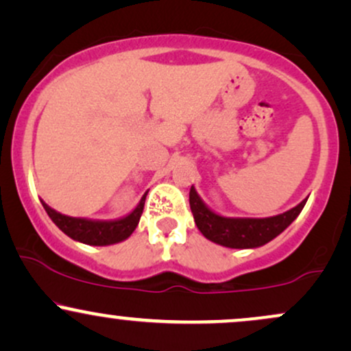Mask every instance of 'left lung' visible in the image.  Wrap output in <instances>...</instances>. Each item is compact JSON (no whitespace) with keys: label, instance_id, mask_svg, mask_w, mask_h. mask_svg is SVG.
<instances>
[{"label":"left lung","instance_id":"8db88e82","mask_svg":"<svg viewBox=\"0 0 351 351\" xmlns=\"http://www.w3.org/2000/svg\"><path fill=\"white\" fill-rule=\"evenodd\" d=\"M305 203L307 198L295 208L271 217H228L213 211L195 186L189 189V206L201 234L211 243L231 249H256L271 243L295 221Z\"/></svg>","mask_w":351,"mask_h":351}]
</instances>
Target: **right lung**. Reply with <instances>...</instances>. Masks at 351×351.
<instances>
[{
    "mask_svg": "<svg viewBox=\"0 0 351 351\" xmlns=\"http://www.w3.org/2000/svg\"><path fill=\"white\" fill-rule=\"evenodd\" d=\"M147 193L142 196V199H140V203L136 204L135 209H132L127 216L119 217V219L107 221L66 216L62 215V213L52 209L49 204H46L44 201H41V203L52 219V223H54L64 234L69 236L71 239L79 241V243L88 245H110L128 239V237L132 236V232L135 231V228L138 226L140 216H142L143 213Z\"/></svg>",
    "mask_w": 351,
    "mask_h": 351,
    "instance_id": "1",
    "label": "right lung"
}]
</instances>
